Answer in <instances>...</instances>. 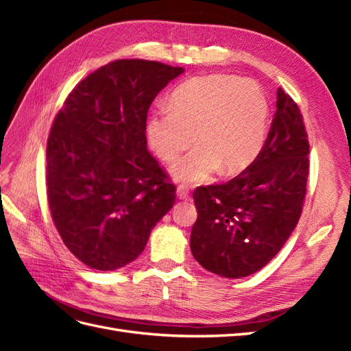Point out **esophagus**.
I'll return each mask as SVG.
<instances>
[{
  "instance_id": "34e87169",
  "label": "esophagus",
  "mask_w": 351,
  "mask_h": 351,
  "mask_svg": "<svg viewBox=\"0 0 351 351\" xmlns=\"http://www.w3.org/2000/svg\"><path fill=\"white\" fill-rule=\"evenodd\" d=\"M177 197H178L180 200H189V199H190V193H189L187 187L178 186V187H177Z\"/></svg>"
}]
</instances>
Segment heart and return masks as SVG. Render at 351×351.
<instances>
[{
    "label": "heart",
    "mask_w": 351,
    "mask_h": 351,
    "mask_svg": "<svg viewBox=\"0 0 351 351\" xmlns=\"http://www.w3.org/2000/svg\"><path fill=\"white\" fill-rule=\"evenodd\" d=\"M269 104L258 83L230 74H209L177 89L171 108L147 120V141L159 159L173 162L196 142L197 149L171 168L178 183H205L217 171L241 174L262 151ZM197 139H194V134Z\"/></svg>",
    "instance_id": "1"
}]
</instances>
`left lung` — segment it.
<instances>
[{"label": "left lung", "instance_id": "left-lung-1", "mask_svg": "<svg viewBox=\"0 0 351 351\" xmlns=\"http://www.w3.org/2000/svg\"><path fill=\"white\" fill-rule=\"evenodd\" d=\"M309 142L297 104L281 88L271 130L254 162L224 184L197 187L193 258L224 278L263 268L289 240L302 215Z\"/></svg>", "mask_w": 351, "mask_h": 351}]
</instances>
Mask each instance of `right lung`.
<instances>
[{"label":"right lung","mask_w":351,"mask_h":351,"mask_svg":"<svg viewBox=\"0 0 351 351\" xmlns=\"http://www.w3.org/2000/svg\"><path fill=\"white\" fill-rule=\"evenodd\" d=\"M184 73L158 61L117 60L71 90L47 146L52 221L67 249L98 271L143 252L176 200V186L146 149L152 101Z\"/></svg>","instance_id":"add662e5"}]
</instances>
